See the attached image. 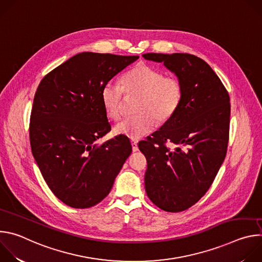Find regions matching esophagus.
I'll return each mask as SVG.
<instances>
[{"label": "esophagus", "mask_w": 262, "mask_h": 262, "mask_svg": "<svg viewBox=\"0 0 262 262\" xmlns=\"http://www.w3.org/2000/svg\"><path fill=\"white\" fill-rule=\"evenodd\" d=\"M132 147H133V151H138L139 147H138V142L137 141H132Z\"/></svg>", "instance_id": "obj_1"}]
</instances>
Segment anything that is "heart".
<instances>
[{"instance_id": "heart-1", "label": "heart", "mask_w": 262, "mask_h": 262, "mask_svg": "<svg viewBox=\"0 0 262 262\" xmlns=\"http://www.w3.org/2000/svg\"><path fill=\"white\" fill-rule=\"evenodd\" d=\"M123 91L139 96L135 108L138 114L118 122L114 133L133 140L142 139L154 130V118L159 122L169 120L183 98V88L179 80L165 77L154 67L141 64L124 74L121 85L114 81L103 85L100 97L105 115L110 119L116 120L120 117Z\"/></svg>"}]
</instances>
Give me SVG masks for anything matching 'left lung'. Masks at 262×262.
Listing matches in <instances>:
<instances>
[{"instance_id":"obj_1","label":"left lung","mask_w":262,"mask_h":262,"mask_svg":"<svg viewBox=\"0 0 262 262\" xmlns=\"http://www.w3.org/2000/svg\"><path fill=\"white\" fill-rule=\"evenodd\" d=\"M143 57L164 63L183 88L175 114L152 138L139 143L147 160L148 198L165 211L179 212L205 195L225 160L230 98L211 67L194 55L148 53ZM166 142L177 146L171 151Z\"/></svg>"}]
</instances>
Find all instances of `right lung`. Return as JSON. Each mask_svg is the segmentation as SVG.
I'll use <instances>...</instances> for the list:
<instances>
[{"instance_id":"add662e5","label":"right lung","mask_w":262,"mask_h":262,"mask_svg":"<svg viewBox=\"0 0 262 262\" xmlns=\"http://www.w3.org/2000/svg\"><path fill=\"white\" fill-rule=\"evenodd\" d=\"M139 59L84 52L71 57L41 80L34 96L30 143L38 168L55 196L73 208L104 199L132 152L127 137L101 145L111 130L101 89Z\"/></svg>"}]
</instances>
